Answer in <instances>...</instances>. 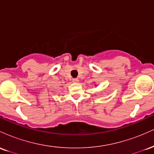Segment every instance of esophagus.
<instances>
[{
    "instance_id": "34e87169",
    "label": "esophagus",
    "mask_w": 154,
    "mask_h": 154,
    "mask_svg": "<svg viewBox=\"0 0 154 154\" xmlns=\"http://www.w3.org/2000/svg\"><path fill=\"white\" fill-rule=\"evenodd\" d=\"M78 81H79V79L77 78H73V79H72V82H78Z\"/></svg>"
}]
</instances>
